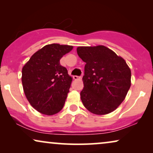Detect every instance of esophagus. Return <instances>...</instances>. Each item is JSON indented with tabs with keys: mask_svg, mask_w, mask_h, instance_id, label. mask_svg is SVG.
<instances>
[{
	"mask_svg": "<svg viewBox=\"0 0 153 153\" xmlns=\"http://www.w3.org/2000/svg\"><path fill=\"white\" fill-rule=\"evenodd\" d=\"M73 79H74V80H79V79H81V77L78 76H73Z\"/></svg>",
	"mask_w": 153,
	"mask_h": 153,
	"instance_id": "1",
	"label": "esophagus"
}]
</instances>
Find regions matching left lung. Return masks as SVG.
Here are the masks:
<instances>
[{
    "label": "left lung",
    "mask_w": 153,
    "mask_h": 153,
    "mask_svg": "<svg viewBox=\"0 0 153 153\" xmlns=\"http://www.w3.org/2000/svg\"><path fill=\"white\" fill-rule=\"evenodd\" d=\"M77 53L85 62L83 105L96 115L111 113L120 105L131 86V70L125 60L103 45L78 47Z\"/></svg>",
    "instance_id": "left-lung-1"
}]
</instances>
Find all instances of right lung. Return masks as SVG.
<instances>
[{
    "label": "right lung",
    "instance_id": "1",
    "mask_svg": "<svg viewBox=\"0 0 153 153\" xmlns=\"http://www.w3.org/2000/svg\"><path fill=\"white\" fill-rule=\"evenodd\" d=\"M72 49L70 45H47L35 52L23 67L25 95L41 114L51 116L63 107L72 78L60 65V60Z\"/></svg>",
    "mask_w": 153,
    "mask_h": 153
}]
</instances>
